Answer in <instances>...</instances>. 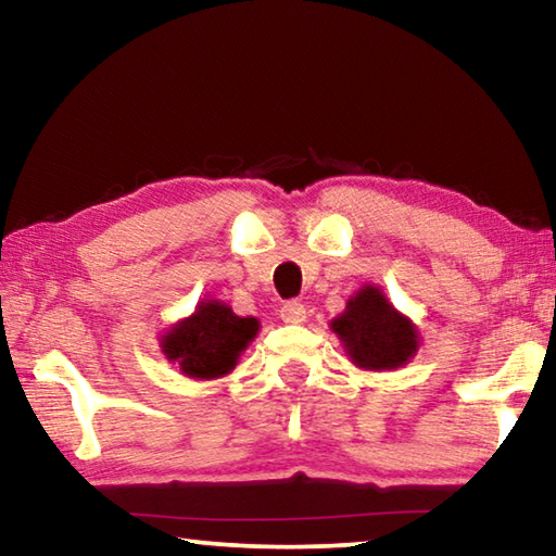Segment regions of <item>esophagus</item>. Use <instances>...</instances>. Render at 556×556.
I'll use <instances>...</instances> for the list:
<instances>
[{
    "instance_id": "1",
    "label": "esophagus",
    "mask_w": 556,
    "mask_h": 556,
    "mask_svg": "<svg viewBox=\"0 0 556 556\" xmlns=\"http://www.w3.org/2000/svg\"><path fill=\"white\" fill-rule=\"evenodd\" d=\"M279 318H281V321H285V324L301 326V324L306 321V308H304V304H299V301H287V304L281 306Z\"/></svg>"
}]
</instances>
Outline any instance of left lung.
<instances>
[{
	"label": "left lung",
	"instance_id": "left-lung-1",
	"mask_svg": "<svg viewBox=\"0 0 556 556\" xmlns=\"http://www.w3.org/2000/svg\"><path fill=\"white\" fill-rule=\"evenodd\" d=\"M331 328L351 361L365 370L402 368L419 351L417 326L372 285H365L348 299L345 312L333 318Z\"/></svg>",
	"mask_w": 556,
	"mask_h": 556
}]
</instances>
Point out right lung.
<instances>
[{
  "instance_id": "obj_1",
  "label": "right lung",
  "mask_w": 556,
  "mask_h": 556,
  "mask_svg": "<svg viewBox=\"0 0 556 556\" xmlns=\"http://www.w3.org/2000/svg\"><path fill=\"white\" fill-rule=\"evenodd\" d=\"M260 331L257 318L235 316L228 304L205 299L195 312L162 336V353L186 378L213 380L228 375Z\"/></svg>"
}]
</instances>
